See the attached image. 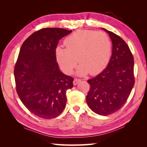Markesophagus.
I'll return each instance as SVG.
<instances>
[{"label":"esophagus","mask_w":147,"mask_h":147,"mask_svg":"<svg viewBox=\"0 0 147 147\" xmlns=\"http://www.w3.org/2000/svg\"><path fill=\"white\" fill-rule=\"evenodd\" d=\"M81 81V80L80 79H79V78H75V79H74V82H73V84H74V86H76V85H77V84L79 83V82Z\"/></svg>","instance_id":"esophagus-1"}]
</instances>
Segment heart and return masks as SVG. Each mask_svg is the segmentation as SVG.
<instances>
[{
	"mask_svg": "<svg viewBox=\"0 0 147 147\" xmlns=\"http://www.w3.org/2000/svg\"><path fill=\"white\" fill-rule=\"evenodd\" d=\"M64 44L65 48L60 46L56 48L55 57L65 74L73 73L78 61L81 64L78 69L80 75L89 72L96 75L103 71L109 63L112 43L104 32L80 30L66 38Z\"/></svg>",
	"mask_w": 147,
	"mask_h": 147,
	"instance_id": "heart-1",
	"label": "heart"
}]
</instances>
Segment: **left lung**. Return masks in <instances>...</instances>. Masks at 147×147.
I'll list each match as a JSON object with an SVG mask.
<instances>
[{"label":"left lung","instance_id":"8db88e82","mask_svg":"<svg viewBox=\"0 0 147 147\" xmlns=\"http://www.w3.org/2000/svg\"><path fill=\"white\" fill-rule=\"evenodd\" d=\"M112 41V53L106 69L88 80L86 102L92 111L108 116L119 110L127 101L134 84V58L127 44L113 32L104 29Z\"/></svg>","mask_w":147,"mask_h":147}]
</instances>
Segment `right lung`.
Instances as JSON below:
<instances>
[{"mask_svg":"<svg viewBox=\"0 0 147 147\" xmlns=\"http://www.w3.org/2000/svg\"><path fill=\"white\" fill-rule=\"evenodd\" d=\"M71 31L44 28L22 45L14 69L16 90L26 108L44 119L56 118L65 107L74 78L60 71L55 57L59 40Z\"/></svg>","mask_w":147,"mask_h":147,"instance_id":"obj_1","label":"right lung"}]
</instances>
